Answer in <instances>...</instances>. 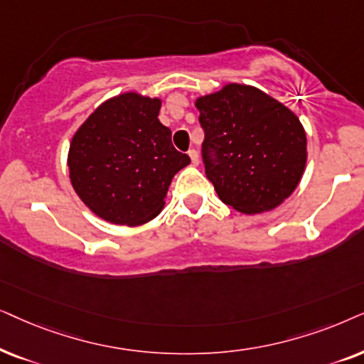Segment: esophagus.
Here are the masks:
<instances>
[{"label":"esophagus","instance_id":"esophagus-1","mask_svg":"<svg viewBox=\"0 0 364 364\" xmlns=\"http://www.w3.org/2000/svg\"><path fill=\"white\" fill-rule=\"evenodd\" d=\"M188 154H190V158H191V163L195 164V166H196V164L200 163V154H198L196 149H190V151H188Z\"/></svg>","mask_w":364,"mask_h":364}]
</instances>
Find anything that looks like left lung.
<instances>
[{
    "instance_id": "left-lung-1",
    "label": "left lung",
    "mask_w": 364,
    "mask_h": 364,
    "mask_svg": "<svg viewBox=\"0 0 364 364\" xmlns=\"http://www.w3.org/2000/svg\"><path fill=\"white\" fill-rule=\"evenodd\" d=\"M196 108L205 173L225 205L255 215L291 195L306 166V134L293 111L245 85L198 98Z\"/></svg>"
}]
</instances>
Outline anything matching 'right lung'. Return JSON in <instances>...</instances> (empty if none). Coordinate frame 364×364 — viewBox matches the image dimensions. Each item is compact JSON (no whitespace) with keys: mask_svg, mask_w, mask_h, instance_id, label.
<instances>
[{"mask_svg":"<svg viewBox=\"0 0 364 364\" xmlns=\"http://www.w3.org/2000/svg\"><path fill=\"white\" fill-rule=\"evenodd\" d=\"M161 101L124 93L100 106L71 139V185L95 215L114 225H143L163 210L171 179L190 156L159 123Z\"/></svg>","mask_w":364,"mask_h":364,"instance_id":"add662e5","label":"right lung"}]
</instances>
